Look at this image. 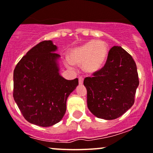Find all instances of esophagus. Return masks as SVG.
<instances>
[{"label":"esophagus","mask_w":153,"mask_h":153,"mask_svg":"<svg viewBox=\"0 0 153 153\" xmlns=\"http://www.w3.org/2000/svg\"><path fill=\"white\" fill-rule=\"evenodd\" d=\"M78 81H79V84H82L83 82V77H79L78 78Z\"/></svg>","instance_id":"1"}]
</instances>
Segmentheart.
Listing matches in <instances>:
<instances>
[{"mask_svg": "<svg viewBox=\"0 0 153 153\" xmlns=\"http://www.w3.org/2000/svg\"><path fill=\"white\" fill-rule=\"evenodd\" d=\"M107 55L108 45L105 42L91 40L72 49L70 51V59L73 63L83 64L85 71L93 72L102 67ZM66 63L69 67L72 66L70 60H67Z\"/></svg>", "mask_w": 153, "mask_h": 153, "instance_id": "heart-1", "label": "heart"}]
</instances>
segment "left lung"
<instances>
[{
  "mask_svg": "<svg viewBox=\"0 0 153 153\" xmlns=\"http://www.w3.org/2000/svg\"><path fill=\"white\" fill-rule=\"evenodd\" d=\"M83 84L90 111L98 118L115 120L134 103L139 84L136 64L123 48L114 46L103 67L85 78Z\"/></svg>",
  "mask_w": 153,
  "mask_h": 153,
  "instance_id": "1",
  "label": "left lung"
}]
</instances>
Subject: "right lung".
I'll use <instances>...</instances> for the list:
<instances>
[{
	"mask_svg": "<svg viewBox=\"0 0 153 153\" xmlns=\"http://www.w3.org/2000/svg\"><path fill=\"white\" fill-rule=\"evenodd\" d=\"M51 40L39 42L20 59L14 70L13 97L24 118L41 127L55 125L63 118L67 100L78 79L66 80L59 73Z\"/></svg>",
	"mask_w": 153,
	"mask_h": 153,
	"instance_id": "1",
	"label": "right lung"
}]
</instances>
